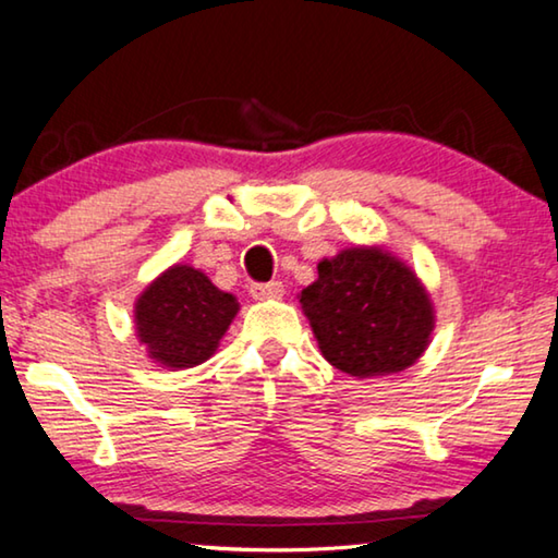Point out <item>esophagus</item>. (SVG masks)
<instances>
[{"mask_svg": "<svg viewBox=\"0 0 558 558\" xmlns=\"http://www.w3.org/2000/svg\"><path fill=\"white\" fill-rule=\"evenodd\" d=\"M252 296L256 302H264V299H281L284 296V284L281 281H269V284H252Z\"/></svg>", "mask_w": 558, "mask_h": 558, "instance_id": "esophagus-1", "label": "esophagus"}]
</instances>
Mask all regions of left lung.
Instances as JSON below:
<instances>
[{
  "label": "left lung",
  "instance_id": "left-lung-1",
  "mask_svg": "<svg viewBox=\"0 0 558 558\" xmlns=\"http://www.w3.org/2000/svg\"><path fill=\"white\" fill-rule=\"evenodd\" d=\"M299 294L322 356L356 379L399 374L432 344L434 302L416 271L384 246H347L316 264Z\"/></svg>",
  "mask_w": 558,
  "mask_h": 558
}]
</instances>
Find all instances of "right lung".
<instances>
[{
	"label": "right lung",
	"instance_id": "1",
	"mask_svg": "<svg viewBox=\"0 0 558 558\" xmlns=\"http://www.w3.org/2000/svg\"><path fill=\"white\" fill-rule=\"evenodd\" d=\"M236 312V296L202 269L171 264L136 296L134 329L151 362L177 372L214 356Z\"/></svg>",
	"mask_w": 558,
	"mask_h": 558
}]
</instances>
